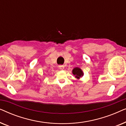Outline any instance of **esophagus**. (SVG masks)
<instances>
[{"label":"esophagus","instance_id":"esophagus-1","mask_svg":"<svg viewBox=\"0 0 126 126\" xmlns=\"http://www.w3.org/2000/svg\"><path fill=\"white\" fill-rule=\"evenodd\" d=\"M58 67H59V68L61 70H63V69H64V66H63V65H59Z\"/></svg>","mask_w":126,"mask_h":126}]
</instances>
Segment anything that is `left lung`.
Masks as SVG:
<instances>
[{
  "label": "left lung",
  "mask_w": 126,
  "mask_h": 126,
  "mask_svg": "<svg viewBox=\"0 0 126 126\" xmlns=\"http://www.w3.org/2000/svg\"><path fill=\"white\" fill-rule=\"evenodd\" d=\"M72 73H73L76 78H77V79H79L84 75L83 72L82 71V70L80 68H77V67L73 69V70H72Z\"/></svg>",
  "instance_id": "left-lung-1"
}]
</instances>
